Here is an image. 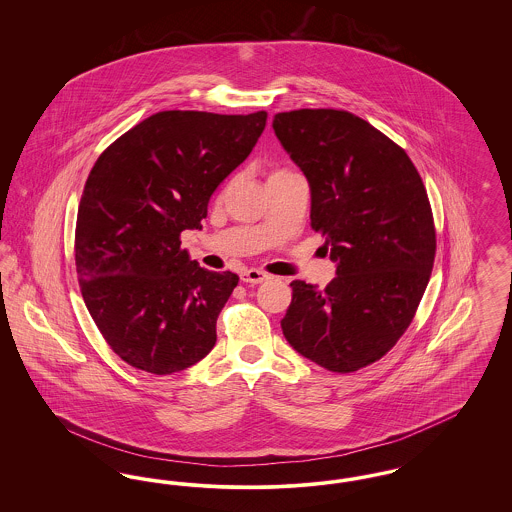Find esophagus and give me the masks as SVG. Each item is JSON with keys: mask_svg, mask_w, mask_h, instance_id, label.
Here are the masks:
<instances>
[{"mask_svg": "<svg viewBox=\"0 0 512 512\" xmlns=\"http://www.w3.org/2000/svg\"><path fill=\"white\" fill-rule=\"evenodd\" d=\"M267 278V272L257 270V268H249V270L242 272V282H245V284H261V282H265Z\"/></svg>", "mask_w": 512, "mask_h": 512, "instance_id": "esophagus-1", "label": "esophagus"}]
</instances>
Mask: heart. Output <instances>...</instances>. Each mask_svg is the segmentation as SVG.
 <instances>
[{"instance_id": "b5f03b06", "label": "heart", "mask_w": 512, "mask_h": 512, "mask_svg": "<svg viewBox=\"0 0 512 512\" xmlns=\"http://www.w3.org/2000/svg\"><path fill=\"white\" fill-rule=\"evenodd\" d=\"M282 172H292V171H286V169H282V171H276L274 174H282Z\"/></svg>"}]
</instances>
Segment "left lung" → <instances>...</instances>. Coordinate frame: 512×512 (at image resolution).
<instances>
[{"mask_svg":"<svg viewBox=\"0 0 512 512\" xmlns=\"http://www.w3.org/2000/svg\"><path fill=\"white\" fill-rule=\"evenodd\" d=\"M272 128L311 186V226L338 263L317 290L293 280L282 332L332 372L382 359L413 322L436 257L422 178L403 147L338 109L274 115Z\"/></svg>","mask_w":512,"mask_h":512,"instance_id":"obj_1","label":"left lung"}]
</instances>
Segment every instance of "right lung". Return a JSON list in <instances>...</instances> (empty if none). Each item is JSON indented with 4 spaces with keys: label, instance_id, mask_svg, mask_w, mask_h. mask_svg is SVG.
<instances>
[{
    "label": "right lung",
    "instance_id": "1",
    "mask_svg": "<svg viewBox=\"0 0 512 512\" xmlns=\"http://www.w3.org/2000/svg\"><path fill=\"white\" fill-rule=\"evenodd\" d=\"M265 124V111H161L99 155L78 205L74 261L84 303L124 363L165 376L215 347L240 278L199 267L180 234L201 228Z\"/></svg>",
    "mask_w": 512,
    "mask_h": 512
}]
</instances>
